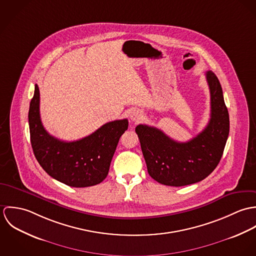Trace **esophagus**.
Masks as SVG:
<instances>
[{
    "label": "esophagus",
    "mask_w": 256,
    "mask_h": 256,
    "mask_svg": "<svg viewBox=\"0 0 256 256\" xmlns=\"http://www.w3.org/2000/svg\"><path fill=\"white\" fill-rule=\"evenodd\" d=\"M143 117V114L140 110H132L130 112V119L133 121V122H139Z\"/></svg>",
    "instance_id": "34e87169"
}]
</instances>
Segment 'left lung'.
Segmentation results:
<instances>
[{
    "label": "left lung",
    "mask_w": 256,
    "mask_h": 256,
    "mask_svg": "<svg viewBox=\"0 0 256 256\" xmlns=\"http://www.w3.org/2000/svg\"><path fill=\"white\" fill-rule=\"evenodd\" d=\"M211 94V118L205 129L188 142H178L162 130L140 124L139 137L148 172L156 182L184 186L206 178L218 166L230 132V118L217 76L206 73Z\"/></svg>",
    "instance_id": "obj_1"
}]
</instances>
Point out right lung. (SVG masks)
Wrapping results in <instances>:
<instances>
[{
  "mask_svg": "<svg viewBox=\"0 0 256 256\" xmlns=\"http://www.w3.org/2000/svg\"><path fill=\"white\" fill-rule=\"evenodd\" d=\"M39 102L36 84L28 123L32 146L42 168L54 180L71 187H88L106 180L119 139L128 129V120L111 121L82 139L65 142L44 129Z\"/></svg>",
  "mask_w": 256,
  "mask_h": 256,
  "instance_id": "1",
  "label": "right lung"
}]
</instances>
